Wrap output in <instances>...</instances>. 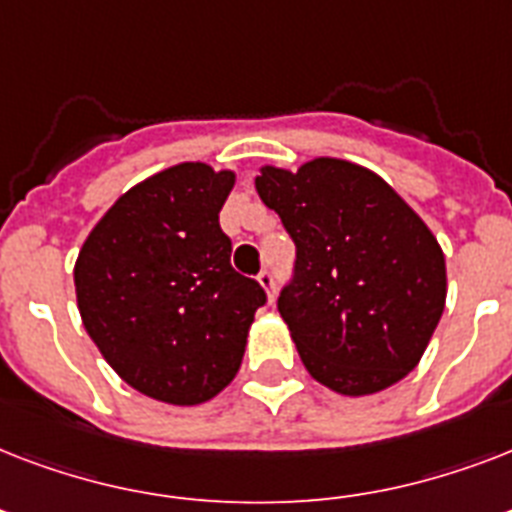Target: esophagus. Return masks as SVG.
I'll list each match as a JSON object with an SVG mask.
<instances>
[{
  "instance_id": "esophagus-1",
  "label": "esophagus",
  "mask_w": 512,
  "mask_h": 512,
  "mask_svg": "<svg viewBox=\"0 0 512 512\" xmlns=\"http://www.w3.org/2000/svg\"><path fill=\"white\" fill-rule=\"evenodd\" d=\"M257 281H260V287L265 289L268 300H273V297H276V279H273V273L265 268V271L257 273Z\"/></svg>"
}]
</instances>
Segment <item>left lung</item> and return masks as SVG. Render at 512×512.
Wrapping results in <instances>:
<instances>
[{"instance_id":"left-lung-1","label":"left lung","mask_w":512,"mask_h":512,"mask_svg":"<svg viewBox=\"0 0 512 512\" xmlns=\"http://www.w3.org/2000/svg\"><path fill=\"white\" fill-rule=\"evenodd\" d=\"M255 188L297 247L279 313L313 380L369 396L420 364L446 303V263L422 217L345 159L263 167Z\"/></svg>"}]
</instances>
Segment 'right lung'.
Returning <instances> with one entry per match:
<instances>
[{"mask_svg": "<svg viewBox=\"0 0 512 512\" xmlns=\"http://www.w3.org/2000/svg\"><path fill=\"white\" fill-rule=\"evenodd\" d=\"M236 175L183 162L114 201L79 249L76 303L111 369L175 406L236 377L265 292L231 268L220 209Z\"/></svg>", "mask_w": 512, "mask_h": 512, "instance_id": "add662e5", "label": "right lung"}]
</instances>
